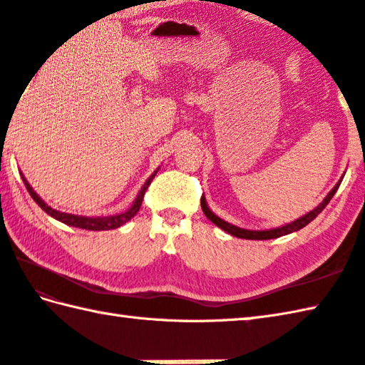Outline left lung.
<instances>
[{
    "mask_svg": "<svg viewBox=\"0 0 365 365\" xmlns=\"http://www.w3.org/2000/svg\"><path fill=\"white\" fill-rule=\"evenodd\" d=\"M340 182H342V178H340V180L336 183V187L329 191V195L323 199V202L317 208H314L312 212H309L307 215L301 216V218H298L297 221H293L290 224H285V226H282V227H276V229H269V230H247V229L237 227V226H234V224H229L227 221L218 218V216H216L210 210V208L207 207L204 196L200 197V207H202V212L205 213L208 220L215 222L216 226L221 227L222 230H226L227 234H230V235L238 237V238H246V240H271V238H277V237H282V235H289V234H292V232H297L302 227H306L309 222L314 221L317 216H319L323 212V208L329 204V200L332 199V196L336 195L337 188L340 187Z\"/></svg>",
    "mask_w": 365,
    "mask_h": 365,
    "instance_id": "1",
    "label": "left lung"
}]
</instances>
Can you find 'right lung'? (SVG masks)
Masks as SVG:
<instances>
[{"label":"right lung","instance_id":"right-lung-1","mask_svg":"<svg viewBox=\"0 0 365 365\" xmlns=\"http://www.w3.org/2000/svg\"><path fill=\"white\" fill-rule=\"evenodd\" d=\"M157 173H158V169L155 170V173L149 178H147V182L144 183L141 191H139V195L136 196L133 205H131L127 212H123L120 215H111V216H96V218H88V216H78V215H71V213H63V212L54 210V208L46 205L43 200L37 196V192L28 183L26 178L23 177V174H21V178H23V183H25V187L31 195V197L36 200V204L41 207L45 213L53 216L54 220L64 222V224H67V226H73V227H80V229H86V230H110V229H118V227L123 226V224L130 221L139 212L145 191H147V188H149V185L152 183L153 177L157 175Z\"/></svg>","mask_w":365,"mask_h":365}]
</instances>
